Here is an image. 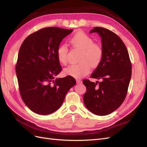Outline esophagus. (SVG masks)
I'll list each match as a JSON object with an SVG mask.
<instances>
[{
    "label": "esophagus",
    "mask_w": 147,
    "mask_h": 147,
    "mask_svg": "<svg viewBox=\"0 0 147 147\" xmlns=\"http://www.w3.org/2000/svg\"><path fill=\"white\" fill-rule=\"evenodd\" d=\"M76 82H77V84H82V81L79 80V79H76Z\"/></svg>",
    "instance_id": "1"
}]
</instances>
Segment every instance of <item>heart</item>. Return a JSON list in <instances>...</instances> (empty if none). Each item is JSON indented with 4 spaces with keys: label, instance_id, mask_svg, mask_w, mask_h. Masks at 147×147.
Instances as JSON below:
<instances>
[{
    "label": "heart",
    "instance_id": "1",
    "mask_svg": "<svg viewBox=\"0 0 147 147\" xmlns=\"http://www.w3.org/2000/svg\"><path fill=\"white\" fill-rule=\"evenodd\" d=\"M70 42L75 47L82 50L80 57L81 62L78 64L71 65L63 69L66 75L76 78H81L90 72V65L98 66L101 63L103 52L98 44L94 43V40L86 33L79 32L70 39ZM68 50L66 45L62 44L57 50V59L62 65H66L68 61Z\"/></svg>",
    "mask_w": 147,
    "mask_h": 147
}]
</instances>
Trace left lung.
I'll return each mask as SVG.
<instances>
[{
    "mask_svg": "<svg viewBox=\"0 0 147 147\" xmlns=\"http://www.w3.org/2000/svg\"><path fill=\"white\" fill-rule=\"evenodd\" d=\"M101 37L102 60L91 78L100 80L95 83L87 79L83 100L86 108L95 115L104 116L117 110L126 96L131 78L132 66L125 44L115 33L107 29L95 27L90 33Z\"/></svg>",
    "mask_w": 147,
    "mask_h": 147,
    "instance_id": "obj_1",
    "label": "left lung"
}]
</instances>
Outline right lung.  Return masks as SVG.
I'll return each instance as SVG.
<instances>
[{
	"label": "right lung",
	"mask_w": 147,
	"mask_h": 147,
	"mask_svg": "<svg viewBox=\"0 0 147 147\" xmlns=\"http://www.w3.org/2000/svg\"><path fill=\"white\" fill-rule=\"evenodd\" d=\"M73 31L43 28L27 37L21 45L15 69L20 92L26 105L37 114L46 115L57 111L67 92L76 84L72 76L55 78L62 69L57 49Z\"/></svg>",
	"instance_id": "1"
}]
</instances>
